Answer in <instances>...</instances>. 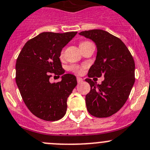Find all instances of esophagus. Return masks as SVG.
<instances>
[{"instance_id":"obj_1","label":"esophagus","mask_w":150,"mask_h":150,"mask_svg":"<svg viewBox=\"0 0 150 150\" xmlns=\"http://www.w3.org/2000/svg\"><path fill=\"white\" fill-rule=\"evenodd\" d=\"M77 81H78V84H81V83L83 82V79H82L81 78H80V77H78V78H77Z\"/></svg>"}]
</instances>
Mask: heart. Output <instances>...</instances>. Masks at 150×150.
I'll use <instances>...</instances> for the list:
<instances>
[{
	"label": "heart",
	"instance_id": "obj_1",
	"mask_svg": "<svg viewBox=\"0 0 150 150\" xmlns=\"http://www.w3.org/2000/svg\"><path fill=\"white\" fill-rule=\"evenodd\" d=\"M87 41H84V42H82V43H80V46L83 45L85 43H86ZM63 52H61V55H62ZM70 69L72 71H73L75 73H78V74H81L83 71V67H81V66H78V65H73L72 67H70Z\"/></svg>",
	"mask_w": 150,
	"mask_h": 150
}]
</instances>
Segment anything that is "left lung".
Here are the masks:
<instances>
[{"instance_id":"obj_1","label":"left lung","mask_w":150,"mask_h":150,"mask_svg":"<svg viewBox=\"0 0 150 150\" xmlns=\"http://www.w3.org/2000/svg\"><path fill=\"white\" fill-rule=\"evenodd\" d=\"M79 35L95 42L97 47L96 59L85 79L91 88L85 99L86 108L95 117H110L128 99L135 83V61L122 40L107 31L92 29ZM102 75L101 85L91 79Z\"/></svg>"}]
</instances>
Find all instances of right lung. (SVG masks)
Masks as SVG:
<instances>
[{"instance_id":"add662e5","label":"right lung","mask_w":150,"mask_h":150,"mask_svg":"<svg viewBox=\"0 0 150 150\" xmlns=\"http://www.w3.org/2000/svg\"><path fill=\"white\" fill-rule=\"evenodd\" d=\"M76 34L40 33L25 43L17 58V86L29 111L40 119L54 121L65 115L67 98L77 80L75 75L64 74L60 56ZM52 73L62 75V81L50 83Z\"/></svg>"}]
</instances>
